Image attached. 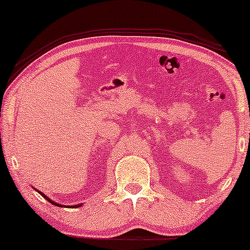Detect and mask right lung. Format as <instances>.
<instances>
[{
    "instance_id": "add662e5",
    "label": "right lung",
    "mask_w": 250,
    "mask_h": 250,
    "mask_svg": "<svg viewBox=\"0 0 250 250\" xmlns=\"http://www.w3.org/2000/svg\"><path fill=\"white\" fill-rule=\"evenodd\" d=\"M39 193H40V194H41V195H42V196H43V197H44V199H45V200H48V201H49V202L51 203V205H54V206H57V207H62V205H60V203H56V202H54V201H51L50 199H48V197H47V196H45V195H44V194H43V193H41V191H39ZM81 206H82V203H81V205L71 206V207H75V208H77V207H81Z\"/></svg>"
}]
</instances>
